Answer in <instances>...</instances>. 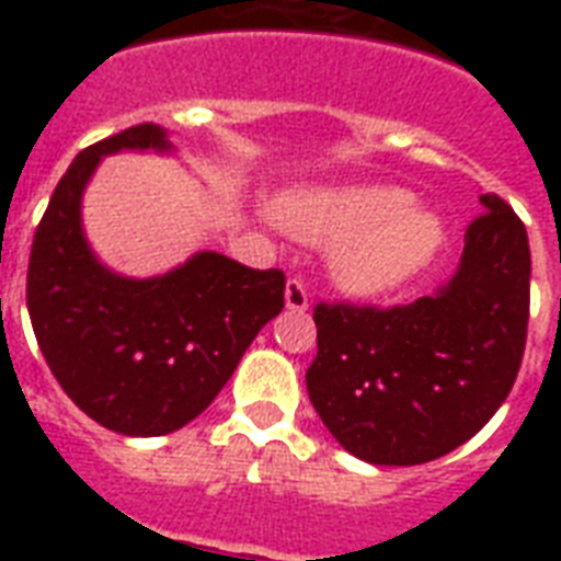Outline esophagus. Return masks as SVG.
<instances>
[{
  "label": "esophagus",
  "mask_w": 561,
  "mask_h": 561,
  "mask_svg": "<svg viewBox=\"0 0 561 561\" xmlns=\"http://www.w3.org/2000/svg\"><path fill=\"white\" fill-rule=\"evenodd\" d=\"M285 306H288V311H297V314H302L308 308V290L299 279H288V285H285Z\"/></svg>",
  "instance_id": "obj_1"
}]
</instances>
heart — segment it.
Masks as SVG:
<instances>
[{"instance_id": "heart-1", "label": "heart", "mask_w": 561, "mask_h": 561, "mask_svg": "<svg viewBox=\"0 0 561 561\" xmlns=\"http://www.w3.org/2000/svg\"><path fill=\"white\" fill-rule=\"evenodd\" d=\"M282 227L311 244H334L332 276L358 297H381L416 279L445 241L439 211L392 183H329L282 194Z\"/></svg>"}]
</instances>
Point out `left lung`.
Masks as SVG:
<instances>
[{"mask_svg":"<svg viewBox=\"0 0 561 561\" xmlns=\"http://www.w3.org/2000/svg\"><path fill=\"white\" fill-rule=\"evenodd\" d=\"M480 206L457 271L431 297L387 311L314 308L308 399L358 460H436L478 434L513 390L530 317V241L497 194Z\"/></svg>","mask_w":561,"mask_h":561,"instance_id":"1","label":"left lung"}]
</instances>
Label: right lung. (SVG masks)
Returning a JSON list of instances; mask_svg holds the SVG:
<instances>
[{
  "instance_id": "obj_1",
  "label": "right lung",
  "mask_w": 561,
  "mask_h": 561,
  "mask_svg": "<svg viewBox=\"0 0 561 561\" xmlns=\"http://www.w3.org/2000/svg\"><path fill=\"white\" fill-rule=\"evenodd\" d=\"M171 153L160 125L90 145L57 183L31 244L28 314L66 396L107 431L162 436L209 408L285 306V273L201 250L160 276L110 271L87 241L83 192L104 157Z\"/></svg>"
}]
</instances>
